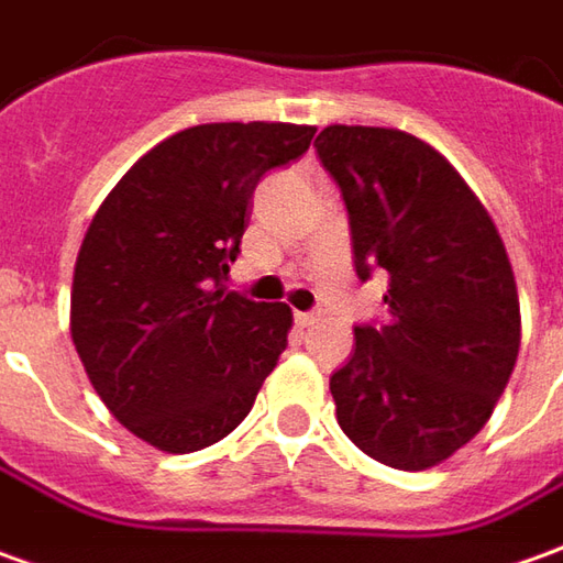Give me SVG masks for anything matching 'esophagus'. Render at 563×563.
I'll return each instance as SVG.
<instances>
[{"label":"esophagus","mask_w":563,"mask_h":563,"mask_svg":"<svg viewBox=\"0 0 563 563\" xmlns=\"http://www.w3.org/2000/svg\"><path fill=\"white\" fill-rule=\"evenodd\" d=\"M296 323L305 330V327H313L317 323V313H305V311H298L296 313Z\"/></svg>","instance_id":"obj_1"}]
</instances>
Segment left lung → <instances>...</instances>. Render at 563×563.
Returning a JSON list of instances; mask_svg holds the SVG:
<instances>
[{"label": "left lung", "instance_id": "obj_1", "mask_svg": "<svg viewBox=\"0 0 563 563\" xmlns=\"http://www.w3.org/2000/svg\"><path fill=\"white\" fill-rule=\"evenodd\" d=\"M317 156L342 190L357 277L388 271V323L354 327L330 378L335 419L366 456L426 472L487 426L521 347L503 236L431 144L400 129L327 125Z\"/></svg>", "mask_w": 563, "mask_h": 563}]
</instances>
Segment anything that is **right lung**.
I'll use <instances>...</instances> for the list:
<instances>
[{"instance_id":"1","label":"right lung","mask_w":563,"mask_h":563,"mask_svg":"<svg viewBox=\"0 0 563 563\" xmlns=\"http://www.w3.org/2000/svg\"><path fill=\"white\" fill-rule=\"evenodd\" d=\"M313 125L206 122L159 141L107 194L76 255L70 335L135 438L194 453L250 416L292 330L286 305L228 292L262 175Z\"/></svg>"}]
</instances>
